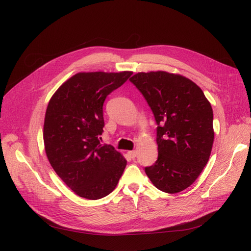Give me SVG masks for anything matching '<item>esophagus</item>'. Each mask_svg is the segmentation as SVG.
Wrapping results in <instances>:
<instances>
[{
	"mask_svg": "<svg viewBox=\"0 0 251 251\" xmlns=\"http://www.w3.org/2000/svg\"><path fill=\"white\" fill-rule=\"evenodd\" d=\"M136 154H137V151H128V155H129L130 157H132V159H134V157L136 156Z\"/></svg>",
	"mask_w": 251,
	"mask_h": 251,
	"instance_id": "34e87169",
	"label": "esophagus"
}]
</instances>
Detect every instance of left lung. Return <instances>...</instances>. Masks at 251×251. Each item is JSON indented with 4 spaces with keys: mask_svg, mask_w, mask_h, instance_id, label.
<instances>
[{
    "mask_svg": "<svg viewBox=\"0 0 251 251\" xmlns=\"http://www.w3.org/2000/svg\"><path fill=\"white\" fill-rule=\"evenodd\" d=\"M129 80L146 98L159 125V156L146 173L161 191H183L201 175L212 152V105L199 85L180 74L138 72Z\"/></svg>",
    "mask_w": 251,
    "mask_h": 251,
    "instance_id": "1",
    "label": "left lung"
}]
</instances>
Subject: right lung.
<instances>
[{"mask_svg":"<svg viewBox=\"0 0 251 251\" xmlns=\"http://www.w3.org/2000/svg\"><path fill=\"white\" fill-rule=\"evenodd\" d=\"M132 75L79 72L50 98L45 116L44 143L50 166L73 192L96 201L110 194L127 165L111 146L100 143L102 104L108 95Z\"/></svg>","mask_w":251,"mask_h":251,"instance_id":"right-lung-1","label":"right lung"}]
</instances>
